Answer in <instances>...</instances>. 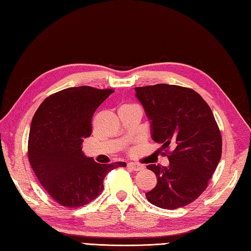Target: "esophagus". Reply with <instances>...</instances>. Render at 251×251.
<instances>
[{"instance_id": "34e87169", "label": "esophagus", "mask_w": 251, "mask_h": 251, "mask_svg": "<svg viewBox=\"0 0 251 251\" xmlns=\"http://www.w3.org/2000/svg\"><path fill=\"white\" fill-rule=\"evenodd\" d=\"M127 168H130L133 171H141L144 169V166L142 164H138L135 162H129L127 163Z\"/></svg>"}]
</instances>
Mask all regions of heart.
<instances>
[{
  "label": "heart",
  "instance_id": "1",
  "mask_svg": "<svg viewBox=\"0 0 251 251\" xmlns=\"http://www.w3.org/2000/svg\"><path fill=\"white\" fill-rule=\"evenodd\" d=\"M122 106H135V105H131V104H125V105H122ZM121 106V107H122Z\"/></svg>",
  "mask_w": 251,
  "mask_h": 251
}]
</instances>
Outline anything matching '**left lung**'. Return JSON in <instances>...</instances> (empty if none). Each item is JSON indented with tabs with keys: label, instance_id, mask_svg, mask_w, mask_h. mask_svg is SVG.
Segmentation results:
<instances>
[{
	"label": "left lung",
	"instance_id": "8db88e82",
	"mask_svg": "<svg viewBox=\"0 0 251 251\" xmlns=\"http://www.w3.org/2000/svg\"><path fill=\"white\" fill-rule=\"evenodd\" d=\"M135 92L150 120L152 140L162 144L170 161L168 168L147 165L157 185L146 198L164 209L183 207L207 188L221 158L222 138L213 111L190 88L158 83L136 87Z\"/></svg>",
	"mask_w": 251,
	"mask_h": 251
}]
</instances>
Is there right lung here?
I'll return each mask as SVG.
<instances>
[{
	"mask_svg": "<svg viewBox=\"0 0 251 251\" xmlns=\"http://www.w3.org/2000/svg\"><path fill=\"white\" fill-rule=\"evenodd\" d=\"M113 89L68 88L45 99L31 122L27 157L38 181L55 202L81 207L104 189L107 173L126 162L100 164L87 158L81 144L91 135L94 111Z\"/></svg>",
	"mask_w": 251,
	"mask_h": 251,
	"instance_id": "obj_1",
	"label": "right lung"
}]
</instances>
